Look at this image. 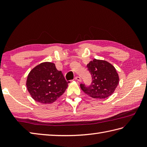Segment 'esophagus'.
Here are the masks:
<instances>
[{"label": "esophagus", "instance_id": "1", "mask_svg": "<svg viewBox=\"0 0 147 147\" xmlns=\"http://www.w3.org/2000/svg\"><path fill=\"white\" fill-rule=\"evenodd\" d=\"M75 80H76V81H78V82H81V81H82V80H81V78L80 77V76H76L75 77Z\"/></svg>", "mask_w": 147, "mask_h": 147}]
</instances>
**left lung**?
<instances>
[{"label":"left lung","mask_w":147,"mask_h":147,"mask_svg":"<svg viewBox=\"0 0 147 147\" xmlns=\"http://www.w3.org/2000/svg\"><path fill=\"white\" fill-rule=\"evenodd\" d=\"M91 74V85L80 87L86 95L94 98H105L111 95L119 84V76L115 68L107 61L94 59L87 64Z\"/></svg>","instance_id":"obj_1"}]
</instances>
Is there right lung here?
Returning <instances> with one entry per match:
<instances>
[{"instance_id":"1","label":"right lung","mask_w":147,"mask_h":147,"mask_svg":"<svg viewBox=\"0 0 147 147\" xmlns=\"http://www.w3.org/2000/svg\"><path fill=\"white\" fill-rule=\"evenodd\" d=\"M55 64L45 62L30 72L26 80L28 91L35 101L51 104L63 94L68 83Z\"/></svg>"}]
</instances>
